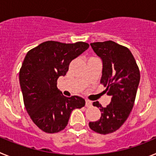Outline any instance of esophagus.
Here are the masks:
<instances>
[{
    "label": "esophagus",
    "instance_id": "obj_1",
    "mask_svg": "<svg viewBox=\"0 0 156 156\" xmlns=\"http://www.w3.org/2000/svg\"><path fill=\"white\" fill-rule=\"evenodd\" d=\"M85 101H86V104L85 105H86L87 107H90L92 105V102L90 100H86Z\"/></svg>",
    "mask_w": 156,
    "mask_h": 156
}]
</instances>
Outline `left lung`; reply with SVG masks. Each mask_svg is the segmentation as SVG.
Masks as SVG:
<instances>
[{"label":"left lung","mask_w":156,"mask_h":156,"mask_svg":"<svg viewBox=\"0 0 156 156\" xmlns=\"http://www.w3.org/2000/svg\"><path fill=\"white\" fill-rule=\"evenodd\" d=\"M90 46L103 62L101 83L106 87L111 102L102 107L98 101L101 118L89 122L92 130L101 134L115 132L127 119L133 107L140 82V70L127 48L112 41L91 43Z\"/></svg>","instance_id":"left-lung-1"}]
</instances>
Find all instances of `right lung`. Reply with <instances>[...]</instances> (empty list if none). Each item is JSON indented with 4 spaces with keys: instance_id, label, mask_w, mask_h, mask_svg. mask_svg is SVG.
<instances>
[{
    "instance_id": "obj_1",
    "label": "right lung",
    "mask_w": 156,
    "mask_h": 156,
    "mask_svg": "<svg viewBox=\"0 0 156 156\" xmlns=\"http://www.w3.org/2000/svg\"><path fill=\"white\" fill-rule=\"evenodd\" d=\"M89 48L87 43L64 44L48 41L27 52L19 70L25 108L33 122L45 133L66 128L73 110L85 105L79 96L67 98L57 87L73 59Z\"/></svg>"
}]
</instances>
